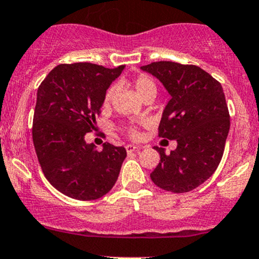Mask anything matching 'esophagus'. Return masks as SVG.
<instances>
[{
  "label": "esophagus",
  "mask_w": 259,
  "mask_h": 259,
  "mask_svg": "<svg viewBox=\"0 0 259 259\" xmlns=\"http://www.w3.org/2000/svg\"><path fill=\"white\" fill-rule=\"evenodd\" d=\"M125 149H126V153H127V154H132V153H134V151L140 150L139 146L132 145V144H127L126 146H125Z\"/></svg>",
  "instance_id": "34e87169"
}]
</instances>
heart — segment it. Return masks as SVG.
<instances>
[{
	"label": "heart",
	"instance_id": "heart-1",
	"mask_svg": "<svg viewBox=\"0 0 259 259\" xmlns=\"http://www.w3.org/2000/svg\"><path fill=\"white\" fill-rule=\"evenodd\" d=\"M130 85L134 88L135 93L139 95L140 99L144 100L145 98H148L149 95H155L156 94V86L154 83V81L148 77L146 75H139V76L135 77L134 80L130 82ZM113 93H114V88H109L108 90L105 91L104 94V99H103V104L104 106H108L110 104L111 98H113ZM125 133L129 138L132 139H138L139 138V125L133 124L129 125V126L125 127Z\"/></svg>",
	"mask_w": 259,
	"mask_h": 259
}]
</instances>
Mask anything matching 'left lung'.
Here are the masks:
<instances>
[{
	"label": "left lung",
	"mask_w": 259,
	"mask_h": 259,
	"mask_svg": "<svg viewBox=\"0 0 259 259\" xmlns=\"http://www.w3.org/2000/svg\"><path fill=\"white\" fill-rule=\"evenodd\" d=\"M142 70L160 80L171 99L164 109L159 137L177 140L176 150L160 154L150 178L171 193H187L218 168L229 132V111L221 82L195 65L158 61Z\"/></svg>",
	"instance_id": "8db88e82"
}]
</instances>
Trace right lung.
I'll return each instance as SVG.
<instances>
[{
    "label": "right lung",
    "mask_w": 259,
    "mask_h": 259,
    "mask_svg": "<svg viewBox=\"0 0 259 259\" xmlns=\"http://www.w3.org/2000/svg\"><path fill=\"white\" fill-rule=\"evenodd\" d=\"M124 65L108 69L91 62L60 64L37 90L32 139L44 176L62 194L99 199L116 183L126 150L104 143L86 144L101 113L104 94Z\"/></svg>",
    "instance_id": "obj_1"
}]
</instances>
